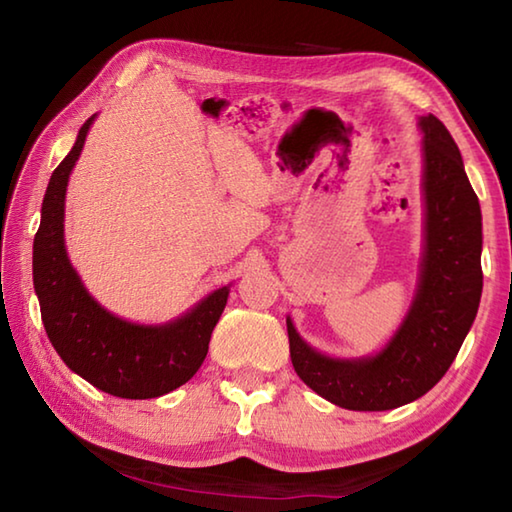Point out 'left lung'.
Segmentation results:
<instances>
[{
  "label": "left lung",
  "mask_w": 512,
  "mask_h": 512,
  "mask_svg": "<svg viewBox=\"0 0 512 512\" xmlns=\"http://www.w3.org/2000/svg\"><path fill=\"white\" fill-rule=\"evenodd\" d=\"M424 253L415 300L375 357L332 359L300 339L287 318L291 363L327 402L388 411L418 400L443 379L476 318L483 289L481 207L461 151L443 121L420 117Z\"/></svg>",
  "instance_id": "8db88e82"
}]
</instances>
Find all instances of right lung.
Returning a JSON list of instances; mask_svg holds the SVG:
<instances>
[{"mask_svg":"<svg viewBox=\"0 0 512 512\" xmlns=\"http://www.w3.org/2000/svg\"><path fill=\"white\" fill-rule=\"evenodd\" d=\"M92 121L94 115L49 178L33 239V287L49 341L69 370L103 393L151 400L176 391L201 368L230 287L216 289L167 325L128 323L90 296L65 250V192Z\"/></svg>","mask_w":512,"mask_h":512,"instance_id":"add662e5","label":"right lung"}]
</instances>
